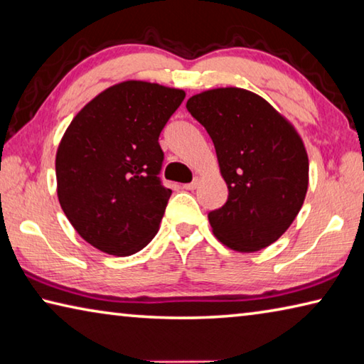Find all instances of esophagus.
Masks as SVG:
<instances>
[{"instance_id": "34e87169", "label": "esophagus", "mask_w": 364, "mask_h": 364, "mask_svg": "<svg viewBox=\"0 0 364 364\" xmlns=\"http://www.w3.org/2000/svg\"><path fill=\"white\" fill-rule=\"evenodd\" d=\"M198 183H200V178H198V177H195L192 182H190V183H186V186H182V187L186 188V190H195L196 187H198Z\"/></svg>"}]
</instances>
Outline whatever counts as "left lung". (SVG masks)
<instances>
[{
	"label": "left lung",
	"instance_id": "1",
	"mask_svg": "<svg viewBox=\"0 0 364 364\" xmlns=\"http://www.w3.org/2000/svg\"><path fill=\"white\" fill-rule=\"evenodd\" d=\"M187 110L205 126L228 187L225 205L208 214L222 243L241 252L270 246L288 230L309 187L301 137L269 102L246 89L196 94Z\"/></svg>",
	"mask_w": 364,
	"mask_h": 364
}]
</instances>
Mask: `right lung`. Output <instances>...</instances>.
Here are the masks:
<instances>
[{"label": "right lung", "mask_w": 364, "mask_h": 364, "mask_svg": "<svg viewBox=\"0 0 364 364\" xmlns=\"http://www.w3.org/2000/svg\"><path fill=\"white\" fill-rule=\"evenodd\" d=\"M186 92L145 81L108 87L76 114L55 156L57 195L75 230L113 256L158 232L171 190L159 172V134Z\"/></svg>", "instance_id": "1"}]
</instances>
